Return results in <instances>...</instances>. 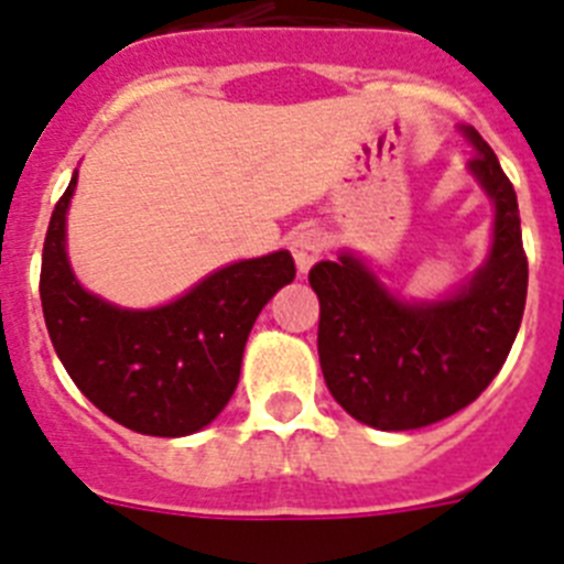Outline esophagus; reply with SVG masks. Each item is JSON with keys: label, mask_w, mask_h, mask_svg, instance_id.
Wrapping results in <instances>:
<instances>
[{"label": "esophagus", "mask_w": 564, "mask_h": 564, "mask_svg": "<svg viewBox=\"0 0 564 564\" xmlns=\"http://www.w3.org/2000/svg\"><path fill=\"white\" fill-rule=\"evenodd\" d=\"M326 249V238L317 227H297L295 235H292V254H295V263L301 272H310L312 263L317 261Z\"/></svg>", "instance_id": "esophagus-1"}]
</instances>
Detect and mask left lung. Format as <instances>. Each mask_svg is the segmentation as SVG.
Listing matches in <instances>:
<instances>
[{
    "instance_id": "1",
    "label": "left lung",
    "mask_w": 564,
    "mask_h": 564,
    "mask_svg": "<svg viewBox=\"0 0 564 564\" xmlns=\"http://www.w3.org/2000/svg\"><path fill=\"white\" fill-rule=\"evenodd\" d=\"M474 178L494 200V243L477 275L443 301H400L351 252L312 267L317 355L332 398L380 431L440 423L488 389L522 323L528 258L517 193L497 155L465 127Z\"/></svg>"
}]
</instances>
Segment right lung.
Returning <instances> with one entry per match:
<instances>
[{
	"label": "right lung",
	"instance_id": "obj_1",
	"mask_svg": "<svg viewBox=\"0 0 564 564\" xmlns=\"http://www.w3.org/2000/svg\"><path fill=\"white\" fill-rule=\"evenodd\" d=\"M70 187L42 249L39 295L47 335L78 391L107 417L150 437H187L213 423L241 377L254 317L292 283L286 249L229 263L159 310H121L90 295L65 249Z\"/></svg>",
	"mask_w": 564,
	"mask_h": 564
}]
</instances>
